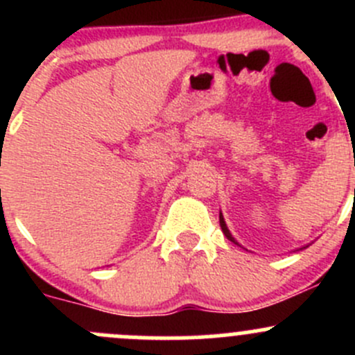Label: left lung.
<instances>
[{
	"instance_id": "1",
	"label": "left lung",
	"mask_w": 355,
	"mask_h": 355,
	"mask_svg": "<svg viewBox=\"0 0 355 355\" xmlns=\"http://www.w3.org/2000/svg\"><path fill=\"white\" fill-rule=\"evenodd\" d=\"M220 227H221V230H223L225 237H227L228 241L234 242V244H237V242L234 241V237H232V235H230V232H228V228H227V225H225V220H223V216H221V213H220Z\"/></svg>"
}]
</instances>
